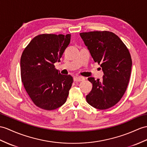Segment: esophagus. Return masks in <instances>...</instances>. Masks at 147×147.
Listing matches in <instances>:
<instances>
[{"label": "esophagus", "instance_id": "esophagus-1", "mask_svg": "<svg viewBox=\"0 0 147 147\" xmlns=\"http://www.w3.org/2000/svg\"><path fill=\"white\" fill-rule=\"evenodd\" d=\"M74 80L75 81H78V82H80V81H83L85 80V78L83 77H81V76H76L74 77Z\"/></svg>", "mask_w": 147, "mask_h": 147}]
</instances>
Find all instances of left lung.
<instances>
[{"label": "left lung", "instance_id": "left-lung-1", "mask_svg": "<svg viewBox=\"0 0 147 147\" xmlns=\"http://www.w3.org/2000/svg\"><path fill=\"white\" fill-rule=\"evenodd\" d=\"M80 35L103 72L102 80L88 78L93 87L86 100L96 109H109L120 101L127 90L132 66L130 53L113 32L94 31L83 32Z\"/></svg>", "mask_w": 147, "mask_h": 147}]
</instances>
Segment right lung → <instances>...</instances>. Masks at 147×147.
I'll use <instances>...</instances> for the list:
<instances>
[{"label":"right lung","mask_w":147,"mask_h":147,"mask_svg":"<svg viewBox=\"0 0 147 147\" xmlns=\"http://www.w3.org/2000/svg\"><path fill=\"white\" fill-rule=\"evenodd\" d=\"M70 34H41L24 49L20 59L21 79L35 105L52 110L65 103L73 83L70 75L55 69L70 42Z\"/></svg>","instance_id":"right-lung-1"}]
</instances>
